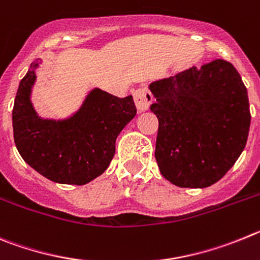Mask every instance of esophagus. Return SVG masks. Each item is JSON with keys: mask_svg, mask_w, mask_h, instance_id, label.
Here are the masks:
<instances>
[{"mask_svg": "<svg viewBox=\"0 0 260 260\" xmlns=\"http://www.w3.org/2000/svg\"><path fill=\"white\" fill-rule=\"evenodd\" d=\"M133 98H135V104L139 109V111H146L150 107L151 102L154 101V97L151 92L147 88H139L133 93Z\"/></svg>", "mask_w": 260, "mask_h": 260, "instance_id": "1", "label": "esophagus"}]
</instances>
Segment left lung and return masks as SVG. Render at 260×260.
<instances>
[{
	"label": "left lung",
	"mask_w": 260,
	"mask_h": 260,
	"mask_svg": "<svg viewBox=\"0 0 260 260\" xmlns=\"http://www.w3.org/2000/svg\"><path fill=\"white\" fill-rule=\"evenodd\" d=\"M159 121L155 159L166 180L206 188L244 151L250 115L246 86L232 63L215 59L149 85Z\"/></svg>",
	"instance_id": "1"
}]
</instances>
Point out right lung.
Returning a JSON list of instances; mask_svg holds the SVG:
<instances>
[{
  "label": "right lung",
  "mask_w": 260,
  "mask_h": 260,
  "mask_svg": "<svg viewBox=\"0 0 260 260\" xmlns=\"http://www.w3.org/2000/svg\"><path fill=\"white\" fill-rule=\"evenodd\" d=\"M39 64L40 60L32 63L16 92V149L28 166L51 181L88 184L107 170L115 154L116 137L136 116L132 95L118 98L94 88L71 116L44 119L31 101Z\"/></svg>",
  "instance_id": "add662e5"
}]
</instances>
